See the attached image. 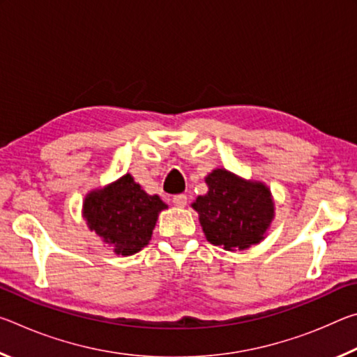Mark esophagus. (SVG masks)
Here are the masks:
<instances>
[{"label":"esophagus","instance_id":"esophagus-1","mask_svg":"<svg viewBox=\"0 0 357 357\" xmlns=\"http://www.w3.org/2000/svg\"><path fill=\"white\" fill-rule=\"evenodd\" d=\"M173 204L174 206L178 208H184L187 204V197L184 195V193H179V195H174L173 197Z\"/></svg>","mask_w":357,"mask_h":357}]
</instances>
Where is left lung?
<instances>
[{"mask_svg":"<svg viewBox=\"0 0 357 357\" xmlns=\"http://www.w3.org/2000/svg\"><path fill=\"white\" fill-rule=\"evenodd\" d=\"M206 195L192 203L211 244L225 250H244L264 239L274 219V200L268 185L215 168L204 178Z\"/></svg>","mask_w":357,"mask_h":357,"instance_id":"1","label":"left lung"}]
</instances>
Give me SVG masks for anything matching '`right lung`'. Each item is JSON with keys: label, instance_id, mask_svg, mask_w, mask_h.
<instances>
[{"label": "right lung", "instance_id": "obj_1", "mask_svg": "<svg viewBox=\"0 0 357 357\" xmlns=\"http://www.w3.org/2000/svg\"><path fill=\"white\" fill-rule=\"evenodd\" d=\"M162 209L167 204L160 197L148 195L129 173L104 189L89 192L83 202L88 228L123 257L149 244Z\"/></svg>", "mask_w": 357, "mask_h": 357}]
</instances>
